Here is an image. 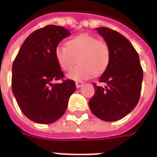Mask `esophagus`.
Instances as JSON below:
<instances>
[{
    "label": "esophagus",
    "mask_w": 157,
    "mask_h": 157,
    "mask_svg": "<svg viewBox=\"0 0 157 157\" xmlns=\"http://www.w3.org/2000/svg\"><path fill=\"white\" fill-rule=\"evenodd\" d=\"M83 84H84V82H82V81H78V82H75V86H76L77 88H80L82 86H83Z\"/></svg>",
    "instance_id": "esophagus-1"
}]
</instances>
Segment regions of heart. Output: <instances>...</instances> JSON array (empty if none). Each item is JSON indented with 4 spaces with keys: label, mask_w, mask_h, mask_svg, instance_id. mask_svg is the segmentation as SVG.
<instances>
[{
    "label": "heart",
    "mask_w": 157,
    "mask_h": 157,
    "mask_svg": "<svg viewBox=\"0 0 157 157\" xmlns=\"http://www.w3.org/2000/svg\"><path fill=\"white\" fill-rule=\"evenodd\" d=\"M66 46H57L55 51L56 62L63 71H69L76 62L79 65L68 74V78L82 81L93 75L105 71L111 60L108 44L90 34L83 33L70 39Z\"/></svg>",
    "instance_id": "obj_1"
}]
</instances>
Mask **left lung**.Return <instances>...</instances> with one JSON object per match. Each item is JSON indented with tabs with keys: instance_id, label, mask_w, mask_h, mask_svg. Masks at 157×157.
<instances>
[{
	"instance_id": "8db88e82",
	"label": "left lung",
	"mask_w": 157,
	"mask_h": 157,
	"mask_svg": "<svg viewBox=\"0 0 157 157\" xmlns=\"http://www.w3.org/2000/svg\"><path fill=\"white\" fill-rule=\"evenodd\" d=\"M111 50V60L107 69L94 83V95L88 102L90 110L104 121H117L135 108L140 98L143 69L137 51L122 34L107 27H98Z\"/></svg>"
}]
</instances>
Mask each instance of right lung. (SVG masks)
<instances>
[{
    "mask_svg": "<svg viewBox=\"0 0 157 157\" xmlns=\"http://www.w3.org/2000/svg\"><path fill=\"white\" fill-rule=\"evenodd\" d=\"M63 26L49 25L36 30L22 44L13 63L12 89L21 112L38 124H51L60 119L75 91L72 80L56 62L58 44L70 36ZM63 79L53 84L52 81Z\"/></svg>",
    "mask_w": 157,
    "mask_h": 157,
    "instance_id": "1",
    "label": "right lung"
}]
</instances>
